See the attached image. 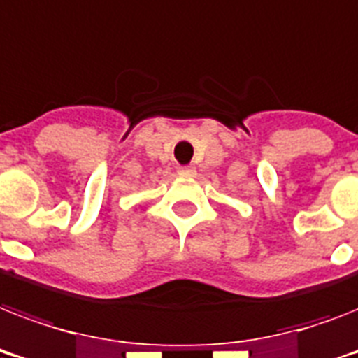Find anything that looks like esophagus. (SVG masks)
<instances>
[{
  "label": "esophagus",
  "mask_w": 358,
  "mask_h": 358,
  "mask_svg": "<svg viewBox=\"0 0 358 358\" xmlns=\"http://www.w3.org/2000/svg\"><path fill=\"white\" fill-rule=\"evenodd\" d=\"M196 171H195V167H180L178 169V174L180 176H193V174H195Z\"/></svg>",
  "instance_id": "1"
}]
</instances>
